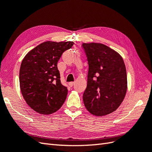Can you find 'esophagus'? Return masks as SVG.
<instances>
[{
	"instance_id": "34e87169",
	"label": "esophagus",
	"mask_w": 152,
	"mask_h": 152,
	"mask_svg": "<svg viewBox=\"0 0 152 152\" xmlns=\"http://www.w3.org/2000/svg\"><path fill=\"white\" fill-rule=\"evenodd\" d=\"M74 84V82H72L69 83V86H70V87H72Z\"/></svg>"
}]
</instances>
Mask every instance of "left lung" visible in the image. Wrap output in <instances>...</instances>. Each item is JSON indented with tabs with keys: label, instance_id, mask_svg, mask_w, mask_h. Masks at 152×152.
Listing matches in <instances>:
<instances>
[{
	"label": "left lung",
	"instance_id": "1",
	"mask_svg": "<svg viewBox=\"0 0 152 152\" xmlns=\"http://www.w3.org/2000/svg\"><path fill=\"white\" fill-rule=\"evenodd\" d=\"M82 46L89 64L83 103L95 115L110 114L120 106L127 92L124 59L115 51L102 44L83 43Z\"/></svg>",
	"mask_w": 152,
	"mask_h": 152
}]
</instances>
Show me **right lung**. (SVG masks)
Returning <instances> with one entry per match:
<instances>
[{
	"label": "right lung",
	"instance_id": "right-lung-1",
	"mask_svg": "<svg viewBox=\"0 0 152 152\" xmlns=\"http://www.w3.org/2000/svg\"><path fill=\"white\" fill-rule=\"evenodd\" d=\"M73 42H44L28 52L19 70V84L25 101L34 111L51 114L65 101L67 88L60 80L57 62Z\"/></svg>",
	"mask_w": 152,
	"mask_h": 152
}]
</instances>
